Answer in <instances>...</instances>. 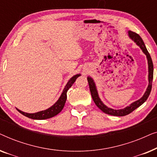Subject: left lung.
I'll return each instance as SVG.
<instances>
[{"instance_id": "1", "label": "left lung", "mask_w": 157, "mask_h": 157, "mask_svg": "<svg viewBox=\"0 0 157 157\" xmlns=\"http://www.w3.org/2000/svg\"><path fill=\"white\" fill-rule=\"evenodd\" d=\"M128 35L129 36L131 39L134 40V41L136 43L137 46H139V48L142 50L143 53L146 55V56H147V59L148 72H149V75H148L149 85H148L147 89L146 90L145 93L143 95L142 97L139 98V100L136 101L132 103L129 106H126L124 109H113L111 108H109V107L106 106V105L102 102V101L101 100L99 96H98V91H97V89H96V83L94 82V79L90 76L87 77V80L89 85L90 91H91L92 98H93L95 104L105 113H107V114H109V115L117 116V117H123V116L129 114V113H132L133 111H134L135 109L140 106L141 105H142L144 103L147 101L148 97H149L150 93H151V86H152V81H153V75H154L153 63H152L151 58L150 56V54L149 53V52H148L147 48H146L145 44L143 41L142 38H141L137 33L131 31H128Z\"/></svg>"}]
</instances>
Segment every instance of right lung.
<instances>
[{"mask_svg":"<svg viewBox=\"0 0 157 157\" xmlns=\"http://www.w3.org/2000/svg\"><path fill=\"white\" fill-rule=\"evenodd\" d=\"M80 76L81 74H76L73 77H71V78L68 80L67 83H66V86L64 87L61 96H60L57 101L56 102L53 106L49 107L48 109H46V110L40 111H38V112L33 113L23 112V111L19 110L18 109H17V110H18L21 113H22L23 115H24L25 117L30 118V119H32L43 120V119H50V118L55 117V116H56L58 113L61 112L62 109L63 108L64 105H65L66 98H67V94H66V93H67L68 90L71 87V86L73 84H74V83L75 82V81H76V79Z\"/></svg>","mask_w":157,"mask_h":157,"instance_id":"add662e5","label":"right lung"}]
</instances>
